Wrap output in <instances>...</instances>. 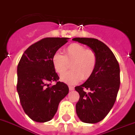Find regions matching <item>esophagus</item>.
I'll use <instances>...</instances> for the list:
<instances>
[{
    "label": "esophagus",
    "instance_id": "esophagus-1",
    "mask_svg": "<svg viewBox=\"0 0 135 135\" xmlns=\"http://www.w3.org/2000/svg\"><path fill=\"white\" fill-rule=\"evenodd\" d=\"M69 90L70 91H73L75 90V88L73 87V86H69Z\"/></svg>",
    "mask_w": 135,
    "mask_h": 135
}]
</instances>
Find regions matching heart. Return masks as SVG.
<instances>
[{
	"label": "heart",
	"mask_w": 135,
	"mask_h": 135,
	"mask_svg": "<svg viewBox=\"0 0 135 135\" xmlns=\"http://www.w3.org/2000/svg\"><path fill=\"white\" fill-rule=\"evenodd\" d=\"M52 66L60 75L63 74L69 67L68 63L72 62V70L60 76V80L64 83L74 85L83 80H88L93 75L96 68L98 57L95 52L87 50L84 45L73 43L65 50V55L55 52L52 55Z\"/></svg>",
	"instance_id": "b5f03b06"
}]
</instances>
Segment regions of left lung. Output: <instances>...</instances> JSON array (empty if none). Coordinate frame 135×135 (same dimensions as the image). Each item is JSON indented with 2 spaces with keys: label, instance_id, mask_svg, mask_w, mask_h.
<instances>
[{
  "label": "left lung",
  "instance_id": "obj_1",
  "mask_svg": "<svg viewBox=\"0 0 135 135\" xmlns=\"http://www.w3.org/2000/svg\"><path fill=\"white\" fill-rule=\"evenodd\" d=\"M73 40L85 45L97 55L98 62L93 75L75 88L80 95L76 104L79 119L85 123H97L107 116L117 98L120 84L119 63L111 50L98 39L75 37Z\"/></svg>",
  "mask_w": 135,
  "mask_h": 135
}]
</instances>
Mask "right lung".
<instances>
[{"label": "right lung", "instance_id": "obj_1", "mask_svg": "<svg viewBox=\"0 0 135 135\" xmlns=\"http://www.w3.org/2000/svg\"><path fill=\"white\" fill-rule=\"evenodd\" d=\"M68 37H46L30 45L21 57L17 68L18 91L25 114L37 122L53 118L60 102L69 93L68 86L60 81L52 66V55ZM55 81L54 86L47 83Z\"/></svg>", "mask_w": 135, "mask_h": 135}]
</instances>
